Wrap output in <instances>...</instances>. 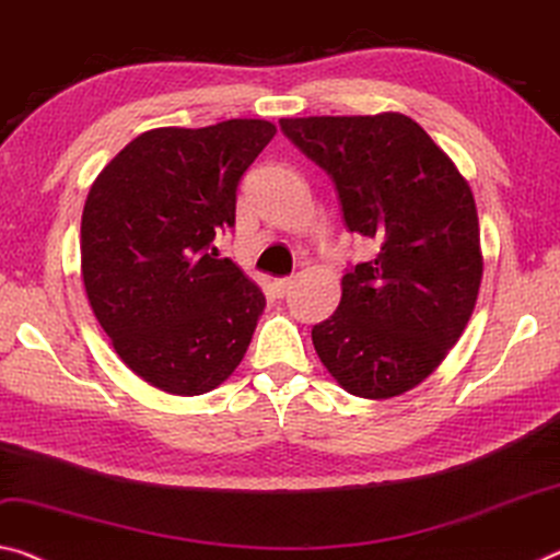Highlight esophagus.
I'll return each instance as SVG.
<instances>
[{
	"label": "esophagus",
	"mask_w": 560,
	"mask_h": 560,
	"mask_svg": "<svg viewBox=\"0 0 560 560\" xmlns=\"http://www.w3.org/2000/svg\"><path fill=\"white\" fill-rule=\"evenodd\" d=\"M271 287H273V294L283 299L291 291V287H294V279H273Z\"/></svg>",
	"instance_id": "obj_1"
}]
</instances>
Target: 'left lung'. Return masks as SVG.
<instances>
[{"label":"left lung","mask_w":560,"mask_h":560,"mask_svg":"<svg viewBox=\"0 0 560 560\" xmlns=\"http://www.w3.org/2000/svg\"><path fill=\"white\" fill-rule=\"evenodd\" d=\"M339 189L346 226L378 244L341 279L334 316L312 328L343 392L384 401L429 378L464 334L483 279L476 199L411 117L281 119Z\"/></svg>","instance_id":"1"}]
</instances>
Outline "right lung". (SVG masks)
Segmentation results:
<instances>
[{
    "label": "right lung",
    "mask_w": 560,
    "mask_h": 560,
    "mask_svg": "<svg viewBox=\"0 0 560 560\" xmlns=\"http://www.w3.org/2000/svg\"><path fill=\"white\" fill-rule=\"evenodd\" d=\"M273 135L266 119L149 129L86 194L89 306L117 357L159 392L209 394L252 343L266 299L211 242L234 226L238 179Z\"/></svg>",
    "instance_id": "obj_1"
}]
</instances>
